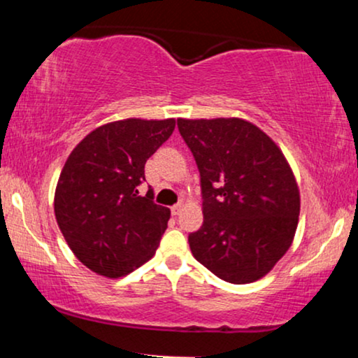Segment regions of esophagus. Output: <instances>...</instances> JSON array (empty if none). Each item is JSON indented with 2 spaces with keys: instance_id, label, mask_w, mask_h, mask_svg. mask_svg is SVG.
<instances>
[{
  "instance_id": "obj_1",
  "label": "esophagus",
  "mask_w": 358,
  "mask_h": 358,
  "mask_svg": "<svg viewBox=\"0 0 358 358\" xmlns=\"http://www.w3.org/2000/svg\"><path fill=\"white\" fill-rule=\"evenodd\" d=\"M182 207H183L182 203H176V205H173V207H171V213H173V215H178V213L182 212Z\"/></svg>"
}]
</instances>
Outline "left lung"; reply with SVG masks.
Masks as SVG:
<instances>
[{
    "label": "left lung",
    "instance_id": "obj_1",
    "mask_svg": "<svg viewBox=\"0 0 358 358\" xmlns=\"http://www.w3.org/2000/svg\"><path fill=\"white\" fill-rule=\"evenodd\" d=\"M200 171L203 224L188 236L192 254L234 285L261 279L293 242L299 190L285 155L239 117L178 119Z\"/></svg>",
    "mask_w": 358,
    "mask_h": 358
}]
</instances>
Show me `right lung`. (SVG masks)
Here are the masks:
<instances>
[{"label": "right lung", "instance_id": "add662e5", "mask_svg": "<svg viewBox=\"0 0 358 358\" xmlns=\"http://www.w3.org/2000/svg\"><path fill=\"white\" fill-rule=\"evenodd\" d=\"M175 119H124L89 133L65 162L55 219L84 266L106 278L133 273L155 256L170 208L139 195L145 165L175 129Z\"/></svg>", "mask_w": 358, "mask_h": 358}]
</instances>
